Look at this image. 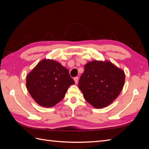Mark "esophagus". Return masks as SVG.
Returning <instances> with one entry per match:
<instances>
[{
	"instance_id": "esophagus-1",
	"label": "esophagus",
	"mask_w": 149,
	"mask_h": 149,
	"mask_svg": "<svg viewBox=\"0 0 149 149\" xmlns=\"http://www.w3.org/2000/svg\"><path fill=\"white\" fill-rule=\"evenodd\" d=\"M74 81H75V84H77L78 81H79V77H74Z\"/></svg>"
}]
</instances>
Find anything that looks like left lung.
Returning a JSON list of instances; mask_svg holds the SVG:
<instances>
[{
  "mask_svg": "<svg viewBox=\"0 0 149 149\" xmlns=\"http://www.w3.org/2000/svg\"><path fill=\"white\" fill-rule=\"evenodd\" d=\"M125 74L109 61H93L84 66L79 81L85 100L96 108L111 104L121 92Z\"/></svg>",
  "mask_w": 149,
  "mask_h": 149,
  "instance_id": "left-lung-1",
  "label": "left lung"
}]
</instances>
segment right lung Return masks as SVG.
Masks as SVG:
<instances>
[{
  "label": "right lung",
  "instance_id": "add662e5",
  "mask_svg": "<svg viewBox=\"0 0 149 149\" xmlns=\"http://www.w3.org/2000/svg\"><path fill=\"white\" fill-rule=\"evenodd\" d=\"M75 84L69 72L54 60L43 59L27 76L26 86L39 105L51 107L64 98L68 88Z\"/></svg>",
  "mask_w": 149,
  "mask_h": 149
}]
</instances>
